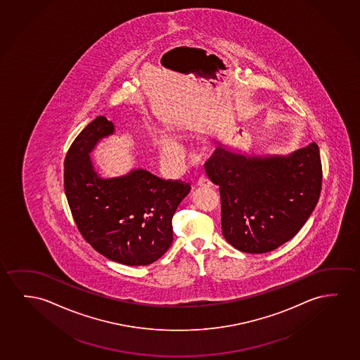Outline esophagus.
<instances>
[{
  "instance_id": "1",
  "label": "esophagus",
  "mask_w": 360,
  "mask_h": 360,
  "mask_svg": "<svg viewBox=\"0 0 360 360\" xmlns=\"http://www.w3.org/2000/svg\"><path fill=\"white\" fill-rule=\"evenodd\" d=\"M198 188H212V183L206 177H200L198 181Z\"/></svg>"
}]
</instances>
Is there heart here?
<instances>
[{
    "mask_svg": "<svg viewBox=\"0 0 360 360\" xmlns=\"http://www.w3.org/2000/svg\"><path fill=\"white\" fill-rule=\"evenodd\" d=\"M158 146H159V152L164 160H167L172 165H180L184 162L185 155H186L185 148L174 138L162 136L159 138Z\"/></svg>",
    "mask_w": 360,
    "mask_h": 360,
    "instance_id": "b5f03b06",
    "label": "heart"
}]
</instances>
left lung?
I'll return each instance as SVG.
<instances>
[{"instance_id":"obj_1","label":"left lung","mask_w":360,"mask_h":360,"mask_svg":"<svg viewBox=\"0 0 360 360\" xmlns=\"http://www.w3.org/2000/svg\"><path fill=\"white\" fill-rule=\"evenodd\" d=\"M205 169L219 186L223 237L244 253H268L286 243L319 202L322 165L314 142L289 155L218 146Z\"/></svg>"}]
</instances>
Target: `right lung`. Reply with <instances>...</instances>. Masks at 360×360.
Instances as JSON below:
<instances>
[{
    "label": "right lung",
    "instance_id": "obj_1",
    "mask_svg": "<svg viewBox=\"0 0 360 360\" xmlns=\"http://www.w3.org/2000/svg\"><path fill=\"white\" fill-rule=\"evenodd\" d=\"M115 124L98 116L75 138L64 162V188L82 237L116 263L152 264L170 248L172 219L191 186L162 180L146 169L103 179L90 154Z\"/></svg>",
    "mask_w": 360,
    "mask_h": 360
}]
</instances>
